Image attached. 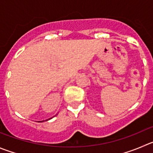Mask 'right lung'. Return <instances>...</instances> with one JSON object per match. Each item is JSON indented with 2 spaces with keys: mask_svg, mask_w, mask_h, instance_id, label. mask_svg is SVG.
Wrapping results in <instances>:
<instances>
[{
  "mask_svg": "<svg viewBox=\"0 0 153 153\" xmlns=\"http://www.w3.org/2000/svg\"><path fill=\"white\" fill-rule=\"evenodd\" d=\"M50 119H51V118H50ZM47 120H48V119H46V120H45V121H47ZM42 122H44V120H43V121H41L40 123H42Z\"/></svg>",
  "mask_w": 153,
  "mask_h": 153,
  "instance_id": "add662e5",
  "label": "right lung"
}]
</instances>
